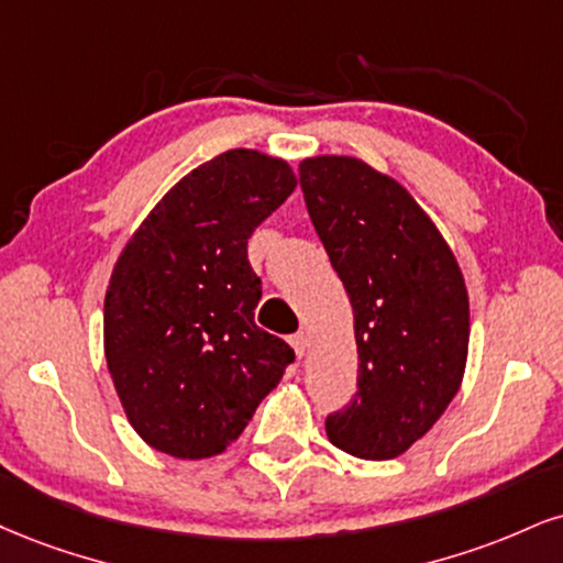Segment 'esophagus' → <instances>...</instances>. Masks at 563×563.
I'll return each mask as SVG.
<instances>
[{
  "label": "esophagus",
  "instance_id": "esophagus-1",
  "mask_svg": "<svg viewBox=\"0 0 563 563\" xmlns=\"http://www.w3.org/2000/svg\"><path fill=\"white\" fill-rule=\"evenodd\" d=\"M290 346H294L296 356H303V354H307V349H309V338H307V333H296V335H290Z\"/></svg>",
  "mask_w": 563,
  "mask_h": 563
}]
</instances>
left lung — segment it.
I'll list each match as a JSON object with an SVG mask.
<instances>
[{"instance_id":"1","label":"left lung","mask_w":563,"mask_h":563,"mask_svg":"<svg viewBox=\"0 0 563 563\" xmlns=\"http://www.w3.org/2000/svg\"><path fill=\"white\" fill-rule=\"evenodd\" d=\"M311 225L354 307L356 393L330 443L383 462L417 443L462 385L470 299L456 256L401 183L356 157L299 165Z\"/></svg>"}]
</instances>
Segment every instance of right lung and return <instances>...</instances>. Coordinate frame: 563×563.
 <instances>
[{"label":"right lung","mask_w":563,"mask_h":563,"mask_svg":"<svg viewBox=\"0 0 563 563\" xmlns=\"http://www.w3.org/2000/svg\"><path fill=\"white\" fill-rule=\"evenodd\" d=\"M288 162L230 148L162 196L114 264L104 354L133 430L178 459L241 435L296 354L254 322L249 239L294 194Z\"/></svg>","instance_id":"add662e5"}]
</instances>
